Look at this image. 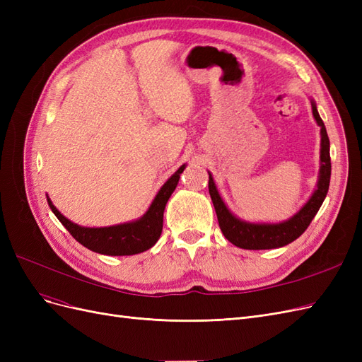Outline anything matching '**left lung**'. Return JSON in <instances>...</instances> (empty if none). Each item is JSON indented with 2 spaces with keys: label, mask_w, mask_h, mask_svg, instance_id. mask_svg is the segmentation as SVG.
<instances>
[{
  "label": "left lung",
  "mask_w": 362,
  "mask_h": 362,
  "mask_svg": "<svg viewBox=\"0 0 362 362\" xmlns=\"http://www.w3.org/2000/svg\"><path fill=\"white\" fill-rule=\"evenodd\" d=\"M311 105H313L314 119L322 128L320 129V134H322L320 177H319V182H317V190L311 196V199L303 205V208L298 214H294L291 218H288L287 222L269 225V223H247V222L240 221V218H237L235 216L229 213L210 175V180H208V190H210L211 201L217 214L218 226H221L223 235L233 245L242 249H252V250L275 249V247L286 246L294 242L296 238L300 237L306 231V228L310 226L314 216L322 206L327 194V189H329V181H331L329 137H327L325 124L319 112H317L315 104L311 103Z\"/></svg>",
  "instance_id": "obj_1"
}]
</instances>
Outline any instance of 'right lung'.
Wrapping results in <instances>:
<instances>
[{
  "mask_svg": "<svg viewBox=\"0 0 362 362\" xmlns=\"http://www.w3.org/2000/svg\"><path fill=\"white\" fill-rule=\"evenodd\" d=\"M185 169V164L175 172L172 177L163 185L157 193L156 199L152 201L146 214L136 222L115 225L108 228H83L72 223L66 217L60 214L56 206L48 199V205L62 222V225L68 229L71 235L81 243L84 247L90 249L98 254L104 255H134L151 249L157 243L163 229V213L170 194L177 189L180 175Z\"/></svg>",
  "mask_w": 362,
  "mask_h": 362,
  "instance_id": "obj_1",
  "label": "right lung"
}]
</instances>
